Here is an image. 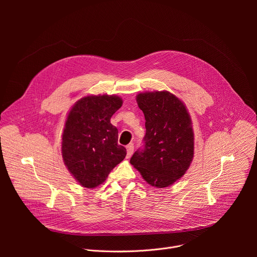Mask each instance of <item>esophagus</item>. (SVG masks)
Returning a JSON list of instances; mask_svg holds the SVG:
<instances>
[{
  "label": "esophagus",
  "mask_w": 257,
  "mask_h": 257,
  "mask_svg": "<svg viewBox=\"0 0 257 257\" xmlns=\"http://www.w3.org/2000/svg\"><path fill=\"white\" fill-rule=\"evenodd\" d=\"M126 149H127V158H130L132 156L133 152H134V145H133V143L128 144Z\"/></svg>",
  "instance_id": "34e87169"
}]
</instances>
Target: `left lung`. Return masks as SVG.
Listing matches in <instances>:
<instances>
[{"label":"left lung","mask_w":257,"mask_h":257,"mask_svg":"<svg viewBox=\"0 0 257 257\" xmlns=\"http://www.w3.org/2000/svg\"><path fill=\"white\" fill-rule=\"evenodd\" d=\"M145 118L144 148L130 163L150 185L171 186L188 170L194 155L192 122L186 106L169 91L136 96Z\"/></svg>","instance_id":"1"}]
</instances>
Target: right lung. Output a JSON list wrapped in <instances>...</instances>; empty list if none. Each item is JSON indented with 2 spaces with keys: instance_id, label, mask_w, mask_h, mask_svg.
Wrapping results in <instances>:
<instances>
[{
  "instance_id": "obj_1",
  "label": "right lung",
  "mask_w": 257,
  "mask_h": 257,
  "mask_svg": "<svg viewBox=\"0 0 257 257\" xmlns=\"http://www.w3.org/2000/svg\"><path fill=\"white\" fill-rule=\"evenodd\" d=\"M117 95H87L72 106L62 135V157L72 176L83 187L94 188L126 157L118 144L112 116L122 106Z\"/></svg>"
}]
</instances>
